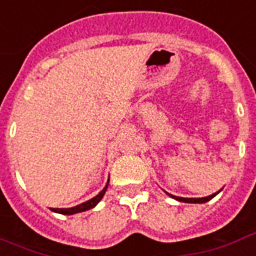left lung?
I'll use <instances>...</instances> for the list:
<instances>
[{
    "label": "left lung",
    "mask_w": 256,
    "mask_h": 256,
    "mask_svg": "<svg viewBox=\"0 0 256 256\" xmlns=\"http://www.w3.org/2000/svg\"><path fill=\"white\" fill-rule=\"evenodd\" d=\"M168 194V192H166ZM170 196H172V198H175V200H180V202H187V204H205V202H208V200H210L213 196H217V192L216 194H212V196H205V198H182V196H171V194H168Z\"/></svg>",
    "instance_id": "left-lung-1"
}]
</instances>
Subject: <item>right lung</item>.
Instances as JSON below:
<instances>
[{
  "mask_svg": "<svg viewBox=\"0 0 256 256\" xmlns=\"http://www.w3.org/2000/svg\"><path fill=\"white\" fill-rule=\"evenodd\" d=\"M107 186H108V184H107ZM107 186L104 187L103 190L100 191L99 194L94 196V198L86 200V202L81 204V205H77L74 206V208H69V209H51V210H52V212H56V213H60V214H74V213H80V212H85V210L92 209V208H94V206L98 205V204L100 202V200L103 198L104 192H106V190H107Z\"/></svg>",
  "mask_w": 256,
  "mask_h": 256,
  "instance_id": "add662e5",
  "label": "right lung"
}]
</instances>
